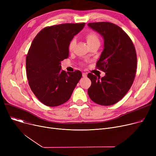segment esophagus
<instances>
[{"mask_svg": "<svg viewBox=\"0 0 156 156\" xmlns=\"http://www.w3.org/2000/svg\"><path fill=\"white\" fill-rule=\"evenodd\" d=\"M87 73H82V76H83V77H86L87 76Z\"/></svg>", "mask_w": 156, "mask_h": 156, "instance_id": "obj_1", "label": "esophagus"}]
</instances>
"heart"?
I'll list each match as a JSON object with an SVG mask.
<instances>
[{"instance_id": "b5f03b06", "label": "heart", "mask_w": 156, "mask_h": 156, "mask_svg": "<svg viewBox=\"0 0 156 156\" xmlns=\"http://www.w3.org/2000/svg\"><path fill=\"white\" fill-rule=\"evenodd\" d=\"M85 38L87 40V42L88 44V45H90L93 44L95 43H99L100 44V40L99 37L98 35L94 31H90L85 35ZM75 45V40L73 39L71 40V42L69 44L68 48L70 51L73 50V48Z\"/></svg>"}]
</instances>
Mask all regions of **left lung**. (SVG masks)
Here are the masks:
<instances>
[{
  "mask_svg": "<svg viewBox=\"0 0 156 156\" xmlns=\"http://www.w3.org/2000/svg\"><path fill=\"white\" fill-rule=\"evenodd\" d=\"M88 25L103 37L104 48L96 68L105 73L101 78L88 74L92 81L88 94L98 104L113 105L126 94L133 84L137 63L135 48L129 36L115 24L98 22Z\"/></svg>",
  "mask_w": 156,
  "mask_h": 156,
  "instance_id": "left-lung-1",
  "label": "left lung"
}]
</instances>
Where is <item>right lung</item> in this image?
Instances as JSON below:
<instances>
[{"label":"right lung","instance_id":"add662e5","mask_svg":"<svg viewBox=\"0 0 156 156\" xmlns=\"http://www.w3.org/2000/svg\"><path fill=\"white\" fill-rule=\"evenodd\" d=\"M85 23L47 27L33 40L26 59L30 88L45 105L55 107L66 102L82 74L61 71V62L69 56V44L83 28Z\"/></svg>","mask_w":156,"mask_h":156}]
</instances>
